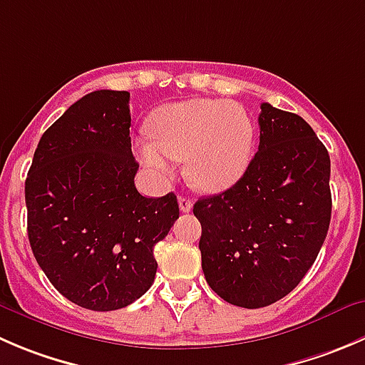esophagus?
Returning <instances> with one entry per match:
<instances>
[{
    "label": "esophagus",
    "mask_w": 365,
    "mask_h": 365,
    "mask_svg": "<svg viewBox=\"0 0 365 365\" xmlns=\"http://www.w3.org/2000/svg\"><path fill=\"white\" fill-rule=\"evenodd\" d=\"M178 205H180V210L182 212H190L192 210V201L185 196H180L178 197Z\"/></svg>",
    "instance_id": "1"
}]
</instances>
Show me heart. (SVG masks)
Returning <instances> with one entry per match:
<instances>
[{
    "instance_id": "heart-1",
    "label": "heart",
    "mask_w": 365,
    "mask_h": 365,
    "mask_svg": "<svg viewBox=\"0 0 365 365\" xmlns=\"http://www.w3.org/2000/svg\"><path fill=\"white\" fill-rule=\"evenodd\" d=\"M151 139L137 143L140 162L160 178L173 173L168 160H185L190 185L222 192L250 168L255 125L246 108L226 100H189L158 108L150 123Z\"/></svg>"
}]
</instances>
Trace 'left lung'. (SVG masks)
Instances as JSON below:
<instances>
[{
  "label": "left lung",
  "mask_w": 365,
  "mask_h": 365,
  "mask_svg": "<svg viewBox=\"0 0 365 365\" xmlns=\"http://www.w3.org/2000/svg\"><path fill=\"white\" fill-rule=\"evenodd\" d=\"M260 108V144L242 178L194 203L207 284L244 309L271 305L303 280L331 217L324 144L298 114Z\"/></svg>",
  "instance_id": "left-lung-1"
}]
</instances>
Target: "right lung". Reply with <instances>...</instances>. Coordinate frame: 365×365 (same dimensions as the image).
<instances>
[{
  "instance_id": "obj_1",
  "label": "right lung",
  "mask_w": 365,
  "mask_h": 365,
  "mask_svg": "<svg viewBox=\"0 0 365 365\" xmlns=\"http://www.w3.org/2000/svg\"><path fill=\"white\" fill-rule=\"evenodd\" d=\"M128 101L126 91H94L71 105L41 137L24 182L35 260L63 298L96 312L151 287L153 247L180 215L173 192L137 190Z\"/></svg>"
}]
</instances>
